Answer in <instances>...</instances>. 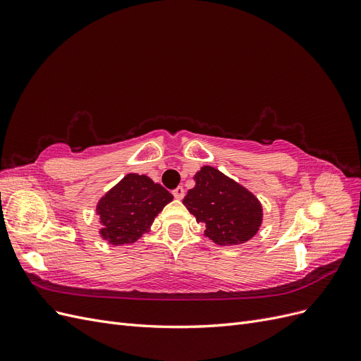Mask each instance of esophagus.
Wrapping results in <instances>:
<instances>
[{"label":"esophagus","instance_id":"34e87169","mask_svg":"<svg viewBox=\"0 0 361 361\" xmlns=\"http://www.w3.org/2000/svg\"><path fill=\"white\" fill-rule=\"evenodd\" d=\"M173 195H174V199H178V200H180L183 195H185V190L182 188V187H178L176 190L173 191Z\"/></svg>","mask_w":361,"mask_h":361}]
</instances>
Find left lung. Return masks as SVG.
Listing matches in <instances>:
<instances>
[{
    "label": "left lung",
    "mask_w": 361,
    "mask_h": 361,
    "mask_svg": "<svg viewBox=\"0 0 361 361\" xmlns=\"http://www.w3.org/2000/svg\"><path fill=\"white\" fill-rule=\"evenodd\" d=\"M192 179L194 188L182 203L203 226L206 238L218 245H239L259 232L264 207L244 185L211 166H203Z\"/></svg>",
    "instance_id": "left-lung-1"
}]
</instances>
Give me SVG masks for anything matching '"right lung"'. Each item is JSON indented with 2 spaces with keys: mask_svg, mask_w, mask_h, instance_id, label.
Segmentation results:
<instances>
[{
  "mask_svg": "<svg viewBox=\"0 0 361 361\" xmlns=\"http://www.w3.org/2000/svg\"><path fill=\"white\" fill-rule=\"evenodd\" d=\"M171 200L173 195L146 174L128 173L97 202V232L110 245L134 244Z\"/></svg>",
  "mask_w": 361,
  "mask_h": 361,
  "instance_id": "obj_1",
  "label": "right lung"
}]
</instances>
